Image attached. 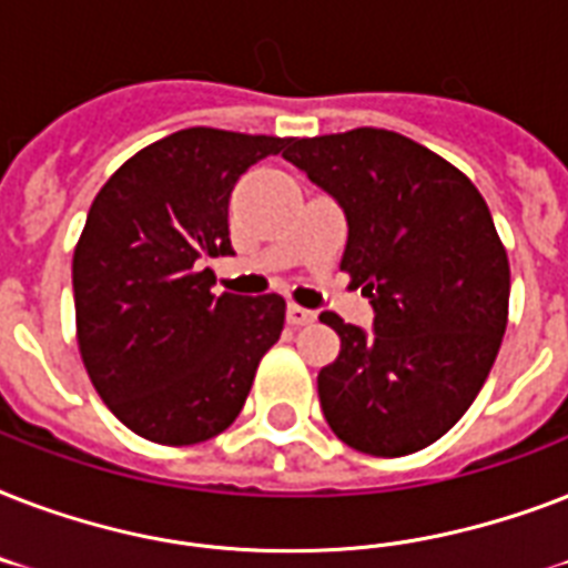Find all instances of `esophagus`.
<instances>
[{"label": "esophagus", "mask_w": 568, "mask_h": 568, "mask_svg": "<svg viewBox=\"0 0 568 568\" xmlns=\"http://www.w3.org/2000/svg\"><path fill=\"white\" fill-rule=\"evenodd\" d=\"M285 318H288V324H294V327H306V324L315 321V312L303 310L297 303H288V306H285Z\"/></svg>", "instance_id": "34e87169"}]
</instances>
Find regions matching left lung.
I'll use <instances>...</instances> for the list:
<instances>
[{"instance_id":"obj_1","label":"left lung","mask_w":568,"mask_h":568,"mask_svg":"<svg viewBox=\"0 0 568 568\" xmlns=\"http://www.w3.org/2000/svg\"><path fill=\"white\" fill-rule=\"evenodd\" d=\"M283 159L342 205V271L374 310L372 329L321 312L342 338L318 374L324 418L372 457L427 448L471 406L507 329L493 214L454 164L386 129L292 138Z\"/></svg>"}]
</instances>
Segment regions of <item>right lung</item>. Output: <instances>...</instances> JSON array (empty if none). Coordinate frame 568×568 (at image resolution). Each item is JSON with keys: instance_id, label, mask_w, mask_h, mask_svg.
Wrapping results in <instances>:
<instances>
[{"instance_id": "1", "label": "right lung", "mask_w": 568, "mask_h": 568, "mask_svg": "<svg viewBox=\"0 0 568 568\" xmlns=\"http://www.w3.org/2000/svg\"><path fill=\"white\" fill-rule=\"evenodd\" d=\"M285 138L182 129L132 155L93 200L73 253L79 351L129 430L159 445L223 433L283 333L280 294H212L232 256L230 194Z\"/></svg>"}]
</instances>
